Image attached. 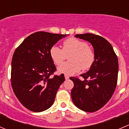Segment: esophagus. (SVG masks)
<instances>
[{
  "instance_id": "1",
  "label": "esophagus",
  "mask_w": 129,
  "mask_h": 129,
  "mask_svg": "<svg viewBox=\"0 0 129 129\" xmlns=\"http://www.w3.org/2000/svg\"><path fill=\"white\" fill-rule=\"evenodd\" d=\"M64 77H65L66 79H69V76H67V75H64Z\"/></svg>"
}]
</instances>
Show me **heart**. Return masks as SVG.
Segmentation results:
<instances>
[{"label": "heart", "instance_id": "1", "mask_svg": "<svg viewBox=\"0 0 129 129\" xmlns=\"http://www.w3.org/2000/svg\"><path fill=\"white\" fill-rule=\"evenodd\" d=\"M70 55L69 62H64L58 68L60 74L73 75L81 69H89L95 61V55L88 44L75 37L67 39L63 42L62 49L53 46L50 50V56L55 64L60 65L66 59V55Z\"/></svg>", "mask_w": 129, "mask_h": 129}]
</instances>
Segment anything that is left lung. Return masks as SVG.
<instances>
[{
    "instance_id": "obj_1",
    "label": "left lung",
    "mask_w": 129,
    "mask_h": 129,
    "mask_svg": "<svg viewBox=\"0 0 129 129\" xmlns=\"http://www.w3.org/2000/svg\"><path fill=\"white\" fill-rule=\"evenodd\" d=\"M77 38L91 43L95 61L87 72L80 75L84 78L71 77L74 84L71 91L73 103L81 110L88 112L98 110L111 98L118 81V60L111 44L100 35L77 34Z\"/></svg>"
}]
</instances>
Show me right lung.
<instances>
[{
  "label": "right lung",
  "mask_w": 129,
  "mask_h": 129,
  "mask_svg": "<svg viewBox=\"0 0 129 129\" xmlns=\"http://www.w3.org/2000/svg\"><path fill=\"white\" fill-rule=\"evenodd\" d=\"M67 35L35 32L26 37L13 53L11 86L19 101L31 111L40 112L49 109L65 79L63 74L50 77L56 67L50 50Z\"/></svg>",
  "instance_id": "obj_1"
}]
</instances>
